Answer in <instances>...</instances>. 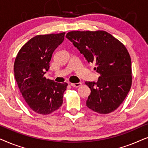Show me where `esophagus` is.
I'll use <instances>...</instances> for the list:
<instances>
[{"mask_svg": "<svg viewBox=\"0 0 148 148\" xmlns=\"http://www.w3.org/2000/svg\"><path fill=\"white\" fill-rule=\"evenodd\" d=\"M81 85H82V83H77V84H73V83H71V86L72 87H75V88H78V87H79Z\"/></svg>", "mask_w": 148, "mask_h": 148, "instance_id": "obj_1", "label": "esophagus"}]
</instances>
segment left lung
Instances as JSON below:
<instances>
[{
	"instance_id": "1",
	"label": "left lung",
	"mask_w": 148,
	"mask_h": 148,
	"mask_svg": "<svg viewBox=\"0 0 148 148\" xmlns=\"http://www.w3.org/2000/svg\"><path fill=\"white\" fill-rule=\"evenodd\" d=\"M66 38L84 54L89 63H95L100 73L98 82H86L91 90L86 106L100 114L114 111L126 98L132 84L131 60L127 48L108 32L72 31Z\"/></svg>"
}]
</instances>
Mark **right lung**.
Segmentation results:
<instances>
[{
    "label": "right lung",
    "mask_w": 148,
    "mask_h": 148,
    "mask_svg": "<svg viewBox=\"0 0 148 148\" xmlns=\"http://www.w3.org/2000/svg\"><path fill=\"white\" fill-rule=\"evenodd\" d=\"M65 33L38 35L19 50L14 73L22 96L32 110L49 114L62 106L66 83L47 79L44 74L50 68L53 52L63 42Z\"/></svg>",
    "instance_id": "obj_1"
}]
</instances>
